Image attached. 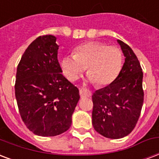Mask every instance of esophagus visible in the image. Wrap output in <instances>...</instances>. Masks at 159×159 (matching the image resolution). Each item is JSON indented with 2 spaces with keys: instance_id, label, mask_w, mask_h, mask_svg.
Wrapping results in <instances>:
<instances>
[{
  "instance_id": "34e87169",
  "label": "esophagus",
  "mask_w": 159,
  "mask_h": 159,
  "mask_svg": "<svg viewBox=\"0 0 159 159\" xmlns=\"http://www.w3.org/2000/svg\"><path fill=\"white\" fill-rule=\"evenodd\" d=\"M80 90V93L83 96H86V97H90L92 95V93H91L90 91L88 90V88H85V87H82V88H79Z\"/></svg>"
}]
</instances>
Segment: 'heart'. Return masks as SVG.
<instances>
[{"label":"heart","instance_id":"1","mask_svg":"<svg viewBox=\"0 0 159 159\" xmlns=\"http://www.w3.org/2000/svg\"><path fill=\"white\" fill-rule=\"evenodd\" d=\"M61 66L71 82L78 79L88 68V79L100 87L111 84L118 77L123 66V53L119 48L106 43L88 42L77 47L74 55L62 57Z\"/></svg>","mask_w":159,"mask_h":159}]
</instances>
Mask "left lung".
<instances>
[{
	"label": "left lung",
	"mask_w": 159,
	"mask_h": 159,
	"mask_svg": "<svg viewBox=\"0 0 159 159\" xmlns=\"http://www.w3.org/2000/svg\"><path fill=\"white\" fill-rule=\"evenodd\" d=\"M125 57L118 77L93 95V126L107 139L124 138L133 130L143 103L142 71L135 53L131 47L117 40Z\"/></svg>",
	"instance_id": "obj_1"
}]
</instances>
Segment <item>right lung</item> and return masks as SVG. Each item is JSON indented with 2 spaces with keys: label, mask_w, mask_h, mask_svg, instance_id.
<instances>
[{
  "label": "right lung",
  "mask_w": 159,
  "mask_h": 159,
  "mask_svg": "<svg viewBox=\"0 0 159 159\" xmlns=\"http://www.w3.org/2000/svg\"><path fill=\"white\" fill-rule=\"evenodd\" d=\"M57 37H37L18 64L15 94L22 121L29 130L53 137L68 130L80 99L79 90L63 75L57 60Z\"/></svg>",
  "instance_id": "obj_1"
}]
</instances>
